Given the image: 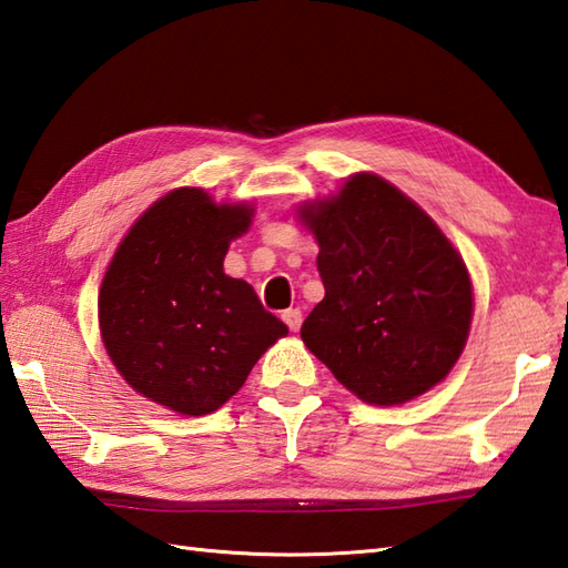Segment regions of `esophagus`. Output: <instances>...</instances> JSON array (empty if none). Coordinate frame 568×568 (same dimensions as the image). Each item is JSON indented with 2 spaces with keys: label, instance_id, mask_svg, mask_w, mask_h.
Returning <instances> with one entry per match:
<instances>
[{
  "label": "esophagus",
  "instance_id": "obj_1",
  "mask_svg": "<svg viewBox=\"0 0 568 568\" xmlns=\"http://www.w3.org/2000/svg\"><path fill=\"white\" fill-rule=\"evenodd\" d=\"M282 321L288 325V329L296 332L301 327V323H303V315H301L298 308H288V311L282 313Z\"/></svg>",
  "mask_w": 568,
  "mask_h": 568
}]
</instances>
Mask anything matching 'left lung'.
Returning a JSON list of instances; mask_svg holds the SVG:
<instances>
[{
  "label": "left lung",
  "instance_id": "left-lung-1",
  "mask_svg": "<svg viewBox=\"0 0 568 568\" xmlns=\"http://www.w3.org/2000/svg\"><path fill=\"white\" fill-rule=\"evenodd\" d=\"M325 298L301 339L368 405H403L448 376L473 323V284L434 219L388 180L352 175L301 210Z\"/></svg>",
  "mask_w": 568,
  "mask_h": 568
}]
</instances>
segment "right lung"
I'll return each instance as SVG.
<instances>
[{
	"instance_id": "right-lung-1",
	"label": "right lung",
	"mask_w": 568,
	"mask_h": 568,
	"mask_svg": "<svg viewBox=\"0 0 568 568\" xmlns=\"http://www.w3.org/2000/svg\"><path fill=\"white\" fill-rule=\"evenodd\" d=\"M251 219V204L178 187L134 221L110 260L101 337L120 376L151 403L187 417L219 409L288 332L251 284L224 272Z\"/></svg>"
}]
</instances>
